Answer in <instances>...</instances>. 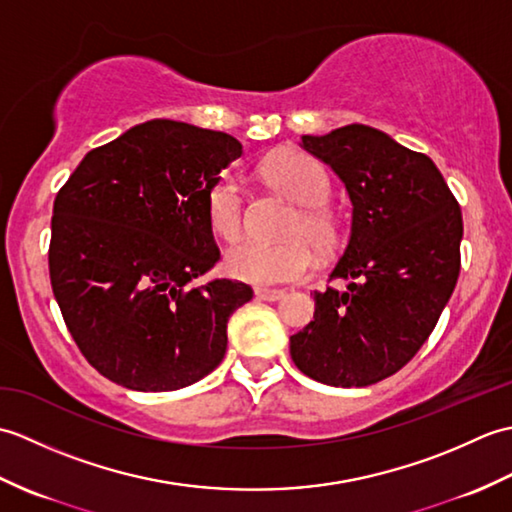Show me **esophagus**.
I'll return each mask as SVG.
<instances>
[{"instance_id":"esophagus-1","label":"esophagus","mask_w":512,"mask_h":512,"mask_svg":"<svg viewBox=\"0 0 512 512\" xmlns=\"http://www.w3.org/2000/svg\"><path fill=\"white\" fill-rule=\"evenodd\" d=\"M255 297L262 301H279V299H284V292L270 290V288H255Z\"/></svg>"}]
</instances>
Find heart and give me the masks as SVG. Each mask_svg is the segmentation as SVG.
Wrapping results in <instances>:
<instances>
[{
    "label": "heart",
    "instance_id": "obj_1",
    "mask_svg": "<svg viewBox=\"0 0 512 512\" xmlns=\"http://www.w3.org/2000/svg\"><path fill=\"white\" fill-rule=\"evenodd\" d=\"M262 178L295 202L288 215L281 242L242 239L226 253V270L235 279L255 286L290 284L308 277L317 266V253L334 248L339 239V222L328 206L330 176L317 158L299 149H279L270 154L262 167ZM204 213L211 231L233 242L244 231V193L233 173H220L204 193Z\"/></svg>",
    "mask_w": 512,
    "mask_h": 512
}]
</instances>
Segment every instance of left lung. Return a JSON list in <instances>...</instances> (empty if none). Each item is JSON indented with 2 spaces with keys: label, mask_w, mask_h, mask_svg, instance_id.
<instances>
[{
  "label": "left lung",
  "mask_w": 512,
  "mask_h": 512,
  "mask_svg": "<svg viewBox=\"0 0 512 512\" xmlns=\"http://www.w3.org/2000/svg\"><path fill=\"white\" fill-rule=\"evenodd\" d=\"M301 145L345 182L352 228L330 279L314 290V321L290 336L303 374L367 387L405 367L436 328L460 275L462 211L433 160L367 125Z\"/></svg>",
  "instance_id": "obj_1"
}]
</instances>
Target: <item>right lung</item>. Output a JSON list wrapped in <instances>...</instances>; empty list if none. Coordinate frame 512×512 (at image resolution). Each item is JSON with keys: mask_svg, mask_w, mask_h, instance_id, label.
Returning <instances> with one entry per match:
<instances>
[{"mask_svg": "<svg viewBox=\"0 0 512 512\" xmlns=\"http://www.w3.org/2000/svg\"><path fill=\"white\" fill-rule=\"evenodd\" d=\"M242 145L147 121L92 149L59 189L48 250L63 321L96 372L136 391L198 383L222 363L242 281L191 286L217 264L204 193Z\"/></svg>", "mask_w": 512, "mask_h": 512, "instance_id": "add662e5", "label": "right lung"}]
</instances>
